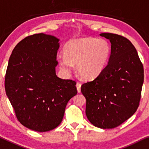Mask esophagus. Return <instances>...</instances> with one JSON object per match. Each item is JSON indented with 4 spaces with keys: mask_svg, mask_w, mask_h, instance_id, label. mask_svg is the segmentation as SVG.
Listing matches in <instances>:
<instances>
[{
    "mask_svg": "<svg viewBox=\"0 0 149 149\" xmlns=\"http://www.w3.org/2000/svg\"><path fill=\"white\" fill-rule=\"evenodd\" d=\"M76 87H77V90H78V93H80L81 92V90H80L81 84H80V83H79V82L77 83Z\"/></svg>",
    "mask_w": 149,
    "mask_h": 149,
    "instance_id": "esophagus-1",
    "label": "esophagus"
}]
</instances>
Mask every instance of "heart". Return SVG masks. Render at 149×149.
<instances>
[{
    "label": "heart",
    "mask_w": 149,
    "mask_h": 149,
    "mask_svg": "<svg viewBox=\"0 0 149 149\" xmlns=\"http://www.w3.org/2000/svg\"><path fill=\"white\" fill-rule=\"evenodd\" d=\"M110 52V45L106 39L85 37L69 41L64 48L65 56L59 55L57 61L66 74L76 64L78 74L84 80H92L104 71Z\"/></svg>",
    "instance_id": "b5f03b06"
}]
</instances>
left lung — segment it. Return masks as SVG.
I'll return each mask as SVG.
<instances>
[{"label":"left lung","mask_w":149,"mask_h":149,"mask_svg":"<svg viewBox=\"0 0 149 149\" xmlns=\"http://www.w3.org/2000/svg\"><path fill=\"white\" fill-rule=\"evenodd\" d=\"M100 35L111 43L108 65L94 80L82 85L81 92L86 100L89 121L99 128L112 129L130 118L138 109L144 68L130 40L113 33Z\"/></svg>","instance_id":"obj_1"}]
</instances>
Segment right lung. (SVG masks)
I'll list each match as a JSON object with an SVG mask.
<instances>
[{"label": "right lung", "instance_id": "right-lung-1", "mask_svg": "<svg viewBox=\"0 0 149 149\" xmlns=\"http://www.w3.org/2000/svg\"><path fill=\"white\" fill-rule=\"evenodd\" d=\"M59 41L43 33L26 37L14 47L8 63L6 94L17 120L36 132L58 127L67 103L78 93L75 81L56 74Z\"/></svg>", "mask_w": 149, "mask_h": 149}]
</instances>
